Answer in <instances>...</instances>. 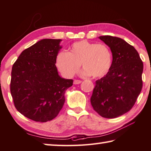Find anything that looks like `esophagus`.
I'll list each match as a JSON object with an SVG mask.
<instances>
[{
    "label": "esophagus",
    "mask_w": 151,
    "mask_h": 151,
    "mask_svg": "<svg viewBox=\"0 0 151 151\" xmlns=\"http://www.w3.org/2000/svg\"><path fill=\"white\" fill-rule=\"evenodd\" d=\"M81 81L80 80H75L73 82L74 85H78V84H81Z\"/></svg>",
    "instance_id": "esophagus-1"
}]
</instances>
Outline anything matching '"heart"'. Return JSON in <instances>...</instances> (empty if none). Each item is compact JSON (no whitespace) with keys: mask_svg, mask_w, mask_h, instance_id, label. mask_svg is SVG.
Here are the masks:
<instances>
[{"mask_svg":"<svg viewBox=\"0 0 151 151\" xmlns=\"http://www.w3.org/2000/svg\"><path fill=\"white\" fill-rule=\"evenodd\" d=\"M111 62V52L106 45L85 40L74 42L68 52L60 51L56 58L58 70L68 78L78 72L81 64L83 76L101 77L108 73Z\"/></svg>","mask_w":151,"mask_h":151,"instance_id":"b5f03b06","label":"heart"}]
</instances>
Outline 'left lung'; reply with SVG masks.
I'll use <instances>...</instances> for the list:
<instances>
[{
    "mask_svg": "<svg viewBox=\"0 0 151 151\" xmlns=\"http://www.w3.org/2000/svg\"><path fill=\"white\" fill-rule=\"evenodd\" d=\"M99 38L111 48L112 61L106 75L96 81L91 103L101 116L114 119L134 106L142 87L143 63L124 40L109 35Z\"/></svg>",
    "mask_w": 151,
    "mask_h": 151,
    "instance_id": "8db88e82",
    "label": "left lung"
}]
</instances>
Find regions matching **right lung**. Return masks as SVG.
<instances>
[{
	"label": "right lung",
	"instance_id": "1",
	"mask_svg": "<svg viewBox=\"0 0 151 151\" xmlns=\"http://www.w3.org/2000/svg\"><path fill=\"white\" fill-rule=\"evenodd\" d=\"M61 39H42L24 50L12 68L11 93L17 111L32 121L47 122L58 115L72 79L58 75L56 58Z\"/></svg>",
	"mask_w": 151,
	"mask_h": 151
}]
</instances>
